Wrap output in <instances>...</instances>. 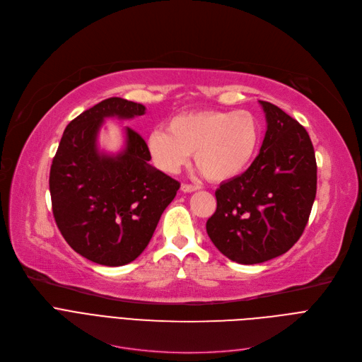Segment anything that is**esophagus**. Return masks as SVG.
<instances>
[{
	"mask_svg": "<svg viewBox=\"0 0 362 362\" xmlns=\"http://www.w3.org/2000/svg\"><path fill=\"white\" fill-rule=\"evenodd\" d=\"M200 188L202 187L199 184H182L181 185V189L184 191V193H193V191H197Z\"/></svg>",
	"mask_w": 362,
	"mask_h": 362,
	"instance_id": "obj_1",
	"label": "esophagus"
}]
</instances>
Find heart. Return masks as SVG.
Returning a JSON list of instances; mask_svg holds the SVG:
<instances>
[{"label":"heart","mask_w":362,"mask_h":362,"mask_svg":"<svg viewBox=\"0 0 362 362\" xmlns=\"http://www.w3.org/2000/svg\"><path fill=\"white\" fill-rule=\"evenodd\" d=\"M260 124L248 111H197L174 117L168 132L147 136V152L158 169L178 174L194 153L196 166L210 181H228L244 173L256 156Z\"/></svg>","instance_id":"obj_1"}]
</instances>
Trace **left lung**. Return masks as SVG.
I'll return each mask as SVG.
<instances>
[{"mask_svg":"<svg viewBox=\"0 0 362 362\" xmlns=\"http://www.w3.org/2000/svg\"><path fill=\"white\" fill-rule=\"evenodd\" d=\"M267 132L245 173L215 191L207 235L229 260L257 264L286 252L307 226L317 191V163L304 127L260 100Z\"/></svg>","mask_w":362,"mask_h":362,"instance_id":"obj_1","label":"left lung"}]
</instances>
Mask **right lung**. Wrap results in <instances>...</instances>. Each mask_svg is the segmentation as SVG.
Masks as SVG:
<instances>
[{"mask_svg": "<svg viewBox=\"0 0 362 362\" xmlns=\"http://www.w3.org/2000/svg\"><path fill=\"white\" fill-rule=\"evenodd\" d=\"M144 111L143 105L122 98L96 103L67 125L52 159L55 223L76 252L98 264L136 260L181 185L148 163L147 144L130 127L124 153H98L96 133L105 117L133 118Z\"/></svg>", "mask_w": 362, "mask_h": 362, "instance_id": "add662e5", "label": "right lung"}]
</instances>
